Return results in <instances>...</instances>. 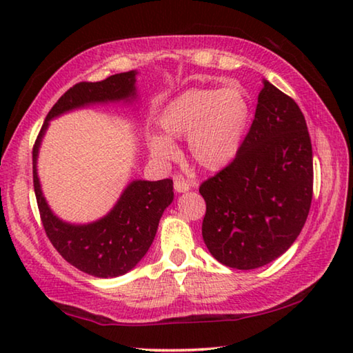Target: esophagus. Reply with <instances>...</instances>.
Returning a JSON list of instances; mask_svg holds the SVG:
<instances>
[{"label":"esophagus","mask_w":353,"mask_h":353,"mask_svg":"<svg viewBox=\"0 0 353 353\" xmlns=\"http://www.w3.org/2000/svg\"><path fill=\"white\" fill-rule=\"evenodd\" d=\"M191 185L185 181L183 177H174V190L179 193H183V191H188Z\"/></svg>","instance_id":"esophagus-1"}]
</instances>
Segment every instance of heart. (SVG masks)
<instances>
[{"instance_id":"obj_1","label":"heart","mask_w":353,"mask_h":353,"mask_svg":"<svg viewBox=\"0 0 353 353\" xmlns=\"http://www.w3.org/2000/svg\"><path fill=\"white\" fill-rule=\"evenodd\" d=\"M163 132L188 141L193 162L207 171H221L241 151L250 124V103L244 88H191L165 105L159 117ZM152 157L162 162L176 159L177 148L165 135L148 139Z\"/></svg>"}]
</instances>
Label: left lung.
<instances>
[{"instance_id": "8db88e82", "label": "left lung", "mask_w": 353, "mask_h": 353, "mask_svg": "<svg viewBox=\"0 0 353 353\" xmlns=\"http://www.w3.org/2000/svg\"><path fill=\"white\" fill-rule=\"evenodd\" d=\"M207 204L202 238L219 263L265 266L290 249L313 198V151L296 101L263 81L241 151L201 183Z\"/></svg>"}]
</instances>
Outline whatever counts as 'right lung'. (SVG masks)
<instances>
[{
    "instance_id": "right-lung-1",
    "label": "right lung",
    "mask_w": 353,
    "mask_h": 353,
    "mask_svg": "<svg viewBox=\"0 0 353 353\" xmlns=\"http://www.w3.org/2000/svg\"><path fill=\"white\" fill-rule=\"evenodd\" d=\"M134 94L135 71L113 74L101 82L76 83L52 105L32 148L34 191L46 236L70 265L94 277L123 276L145 256L163 210L174 198L172 181H134L103 219L87 225L67 224L52 214L41 194L35 166L39 146L51 118L90 103L119 101Z\"/></svg>"
}]
</instances>
